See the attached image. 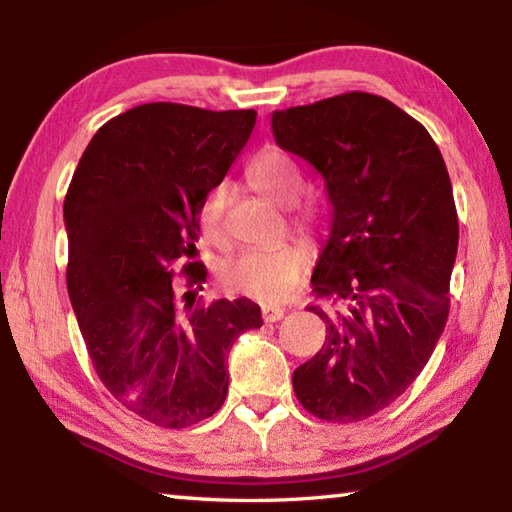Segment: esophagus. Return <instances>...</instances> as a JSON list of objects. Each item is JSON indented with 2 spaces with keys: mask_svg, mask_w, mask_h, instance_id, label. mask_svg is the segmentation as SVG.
Instances as JSON below:
<instances>
[{
  "mask_svg": "<svg viewBox=\"0 0 512 512\" xmlns=\"http://www.w3.org/2000/svg\"><path fill=\"white\" fill-rule=\"evenodd\" d=\"M282 316H284L282 307H268V305L262 307V318L266 320V323H277Z\"/></svg>",
  "mask_w": 512,
  "mask_h": 512,
  "instance_id": "1",
  "label": "esophagus"
}]
</instances>
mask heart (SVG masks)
I'll return each instance as SVG.
<instances>
[{"mask_svg":"<svg viewBox=\"0 0 512 512\" xmlns=\"http://www.w3.org/2000/svg\"><path fill=\"white\" fill-rule=\"evenodd\" d=\"M248 178L257 192L284 207L296 203L305 187V176H302L298 162L287 151L275 149V146H266L250 160ZM230 198V185L219 183L207 192L201 210H198V221H201L205 237L214 244L225 241L223 219ZM296 223L300 230L309 232L314 228V216L296 214ZM309 259L311 255L305 244L289 241V244L266 250H246V253L228 259L221 266L219 277L223 287L232 293L262 302H277L298 287L309 268Z\"/></svg>","mask_w":512,"mask_h":512,"instance_id":"heart-1","label":"heart"}]
</instances>
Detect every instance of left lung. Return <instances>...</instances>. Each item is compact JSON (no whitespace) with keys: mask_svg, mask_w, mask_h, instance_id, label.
I'll return each mask as SVG.
<instances>
[{"mask_svg":"<svg viewBox=\"0 0 512 512\" xmlns=\"http://www.w3.org/2000/svg\"><path fill=\"white\" fill-rule=\"evenodd\" d=\"M271 128L280 149L316 169L332 205L311 275L323 302L309 307L327 336L293 372V391L320 420H366L413 384L445 329L452 180L427 128L377 94L275 110Z\"/></svg>","mask_w":512,"mask_h":512,"instance_id":"obj_1","label":"left lung"}]
</instances>
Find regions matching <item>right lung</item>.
Instances as JSON below:
<instances>
[{
    "mask_svg": "<svg viewBox=\"0 0 512 512\" xmlns=\"http://www.w3.org/2000/svg\"><path fill=\"white\" fill-rule=\"evenodd\" d=\"M255 110L144 103L106 121L81 155L63 216L67 291L85 348L119 404L164 429L210 418L228 395L232 343L262 327L248 298L201 305L198 210L255 128Z\"/></svg>",
    "mask_w": 512,
    "mask_h": 512,
    "instance_id": "1",
    "label": "right lung"
}]
</instances>
